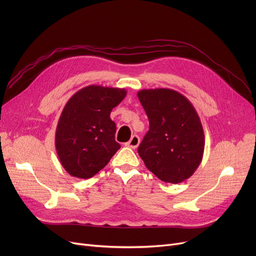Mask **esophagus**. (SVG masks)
I'll list each match as a JSON object with an SVG mask.
<instances>
[{
  "label": "esophagus",
  "mask_w": 256,
  "mask_h": 256,
  "mask_svg": "<svg viewBox=\"0 0 256 256\" xmlns=\"http://www.w3.org/2000/svg\"><path fill=\"white\" fill-rule=\"evenodd\" d=\"M139 143H140V138H139L137 135H134V136L130 138V140L126 143V146L130 147V148L135 150V148H137V147H138Z\"/></svg>",
  "instance_id": "34e87169"
}]
</instances>
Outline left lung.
Listing matches in <instances>:
<instances>
[{
    "label": "left lung",
    "mask_w": 256,
    "mask_h": 256,
    "mask_svg": "<svg viewBox=\"0 0 256 256\" xmlns=\"http://www.w3.org/2000/svg\"><path fill=\"white\" fill-rule=\"evenodd\" d=\"M137 96L150 120L138 148L145 166L165 182L189 178L204 152V132L195 108L172 89H143Z\"/></svg>",
    "instance_id": "1"
}]
</instances>
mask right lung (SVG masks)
Listing matches in <instances>:
<instances>
[{
  "label": "right lung",
  "instance_id": "obj_1",
  "mask_svg": "<svg viewBox=\"0 0 256 256\" xmlns=\"http://www.w3.org/2000/svg\"><path fill=\"white\" fill-rule=\"evenodd\" d=\"M126 96V89L90 85L66 102L55 145L61 165L72 176L87 180L96 176L120 148L110 114Z\"/></svg>",
  "mask_w": 256,
  "mask_h": 256
}]
</instances>
